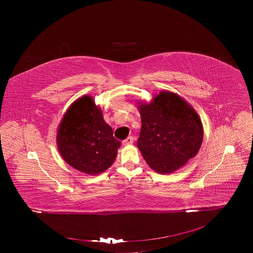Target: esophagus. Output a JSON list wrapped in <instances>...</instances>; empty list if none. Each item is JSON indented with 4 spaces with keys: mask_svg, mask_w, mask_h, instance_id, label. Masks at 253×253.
I'll return each instance as SVG.
<instances>
[{
    "mask_svg": "<svg viewBox=\"0 0 253 253\" xmlns=\"http://www.w3.org/2000/svg\"><path fill=\"white\" fill-rule=\"evenodd\" d=\"M122 143L124 145L132 144V143H133V137L132 136H128L125 140H123Z\"/></svg>",
    "mask_w": 253,
    "mask_h": 253,
    "instance_id": "esophagus-1",
    "label": "esophagus"
}]
</instances>
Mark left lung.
Listing matches in <instances>:
<instances>
[{
  "label": "left lung",
  "mask_w": 253,
  "mask_h": 253,
  "mask_svg": "<svg viewBox=\"0 0 253 253\" xmlns=\"http://www.w3.org/2000/svg\"><path fill=\"white\" fill-rule=\"evenodd\" d=\"M137 105L141 117L137 148L155 171L171 173L197 155L204 131L189 102L175 93L162 91L151 102L138 101Z\"/></svg>",
  "instance_id": "8db88e82"
}]
</instances>
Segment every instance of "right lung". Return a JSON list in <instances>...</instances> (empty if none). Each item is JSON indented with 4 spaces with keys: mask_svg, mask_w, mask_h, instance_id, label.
Instances as JSON below:
<instances>
[{
    "mask_svg": "<svg viewBox=\"0 0 253 253\" xmlns=\"http://www.w3.org/2000/svg\"><path fill=\"white\" fill-rule=\"evenodd\" d=\"M121 145L103 120L101 109L89 95L73 102L57 132V146L63 160L91 175L99 174L112 166Z\"/></svg>",
    "mask_w": 253,
    "mask_h": 253,
    "instance_id": "1",
    "label": "right lung"
}]
</instances>
